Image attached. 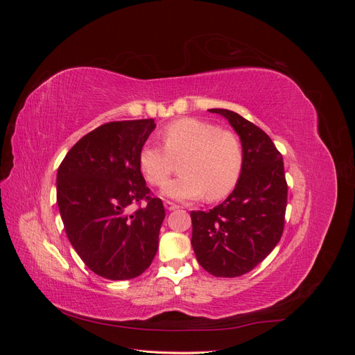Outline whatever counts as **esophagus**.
<instances>
[{
    "instance_id": "34e87169",
    "label": "esophagus",
    "mask_w": 355,
    "mask_h": 355,
    "mask_svg": "<svg viewBox=\"0 0 355 355\" xmlns=\"http://www.w3.org/2000/svg\"><path fill=\"white\" fill-rule=\"evenodd\" d=\"M164 207L168 210V211H171V210H176V209H179V206L178 204H175V202H171V201H166L164 202Z\"/></svg>"
}]
</instances>
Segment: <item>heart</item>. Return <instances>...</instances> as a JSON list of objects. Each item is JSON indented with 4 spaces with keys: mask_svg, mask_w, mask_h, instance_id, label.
Wrapping results in <instances>:
<instances>
[{
    "mask_svg": "<svg viewBox=\"0 0 355 355\" xmlns=\"http://www.w3.org/2000/svg\"><path fill=\"white\" fill-rule=\"evenodd\" d=\"M164 148L146 144L139 153V166L149 184L164 185L173 158L179 159L184 175L168 182L163 196L178 201L219 200L237 185L243 170V146L237 135L219 130L216 124L198 118H180L163 130Z\"/></svg>",
    "mask_w": 355,
    "mask_h": 355,
    "instance_id": "1",
    "label": "heart"
}]
</instances>
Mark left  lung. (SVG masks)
I'll use <instances>...</instances> for the list:
<instances>
[{"label": "left lung", "instance_id": "left-lung-1", "mask_svg": "<svg viewBox=\"0 0 355 355\" xmlns=\"http://www.w3.org/2000/svg\"><path fill=\"white\" fill-rule=\"evenodd\" d=\"M227 118L243 146V170L234 191L209 211H191V244L198 263L214 277H240L272 252L284 228L287 184L283 157L271 137L230 110Z\"/></svg>", "mask_w": 355, "mask_h": 355}]
</instances>
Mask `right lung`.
Segmentation results:
<instances>
[{"mask_svg": "<svg viewBox=\"0 0 355 355\" xmlns=\"http://www.w3.org/2000/svg\"><path fill=\"white\" fill-rule=\"evenodd\" d=\"M153 118L106 123L81 137L58 170V206L68 240L87 268L108 280H130L151 265L166 213L149 197L139 153ZM147 206L132 215L133 202Z\"/></svg>", "mask_w": 355, "mask_h": 355, "instance_id": "obj_1", "label": "right lung"}]
</instances>
